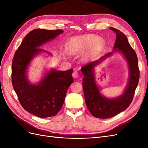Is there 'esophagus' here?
<instances>
[{
  "label": "esophagus",
  "mask_w": 148,
  "mask_h": 148,
  "mask_svg": "<svg viewBox=\"0 0 148 148\" xmlns=\"http://www.w3.org/2000/svg\"><path fill=\"white\" fill-rule=\"evenodd\" d=\"M72 77L74 78H78V73L77 71H75L74 72L72 73Z\"/></svg>",
  "instance_id": "esophagus-1"
}]
</instances>
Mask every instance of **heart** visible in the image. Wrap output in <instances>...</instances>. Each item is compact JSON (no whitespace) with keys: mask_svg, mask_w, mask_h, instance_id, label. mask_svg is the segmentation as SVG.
I'll list each match as a JSON object with an SVG mask.
<instances>
[{"mask_svg":"<svg viewBox=\"0 0 148 148\" xmlns=\"http://www.w3.org/2000/svg\"><path fill=\"white\" fill-rule=\"evenodd\" d=\"M105 47L101 38L93 34H84L71 38L67 43V50L71 54H77L88 49L82 57L83 62H89L99 56Z\"/></svg>","mask_w":148,"mask_h":148,"instance_id":"heart-1","label":"heart"}]
</instances>
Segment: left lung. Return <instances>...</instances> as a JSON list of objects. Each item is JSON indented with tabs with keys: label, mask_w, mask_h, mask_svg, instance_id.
<instances>
[{
	"label": "left lung",
	"mask_w": 148,
	"mask_h": 148,
	"mask_svg": "<svg viewBox=\"0 0 148 148\" xmlns=\"http://www.w3.org/2000/svg\"><path fill=\"white\" fill-rule=\"evenodd\" d=\"M110 29L116 34L114 50L81 69L84 76L82 84L85 102L94 117L99 119L112 117L126 109L133 100L140 78L136 53L130 45L127 36L117 29ZM115 52L120 53L126 60L129 77L126 88L122 95L114 98H109L103 96L100 92L95 79L94 69L96 66Z\"/></svg>",
	"instance_id": "8db88e82"
}]
</instances>
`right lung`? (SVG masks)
<instances>
[{"instance_id":"right-lung-1","label":"right lung","mask_w":148,"mask_h":148,"mask_svg":"<svg viewBox=\"0 0 148 148\" xmlns=\"http://www.w3.org/2000/svg\"><path fill=\"white\" fill-rule=\"evenodd\" d=\"M62 29H35L26 36L13 58L12 81L21 105L28 112L40 118L55 116L61 109L66 93L73 82V69L66 71L50 69L38 83L28 78V67L35 57L51 53L39 48L63 33Z\"/></svg>"}]
</instances>
